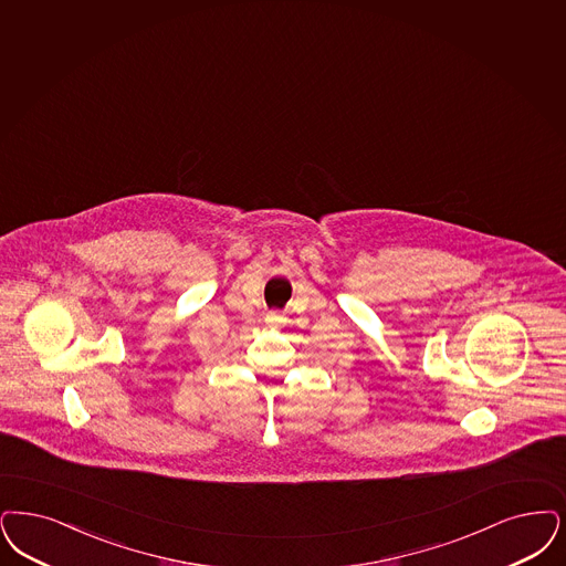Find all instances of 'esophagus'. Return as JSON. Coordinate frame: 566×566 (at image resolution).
<instances>
[{
	"label": "esophagus",
	"instance_id": "34e87169",
	"mask_svg": "<svg viewBox=\"0 0 566 566\" xmlns=\"http://www.w3.org/2000/svg\"><path fill=\"white\" fill-rule=\"evenodd\" d=\"M265 319H268V324H277V322H280V317H277V314H268V317H265Z\"/></svg>",
	"mask_w": 566,
	"mask_h": 566
}]
</instances>
